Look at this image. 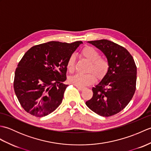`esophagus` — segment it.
Returning a JSON list of instances; mask_svg holds the SVG:
<instances>
[{"instance_id":"34e87169","label":"esophagus","mask_w":151,"mask_h":151,"mask_svg":"<svg viewBox=\"0 0 151 151\" xmlns=\"http://www.w3.org/2000/svg\"><path fill=\"white\" fill-rule=\"evenodd\" d=\"M76 87L78 89H79L80 91H83L85 89V88H84V87H80V86H76Z\"/></svg>"}]
</instances>
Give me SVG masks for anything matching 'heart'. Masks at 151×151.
<instances>
[{
  "instance_id": "b5f03b06",
  "label": "heart",
  "mask_w": 151,
  "mask_h": 151,
  "mask_svg": "<svg viewBox=\"0 0 151 151\" xmlns=\"http://www.w3.org/2000/svg\"><path fill=\"white\" fill-rule=\"evenodd\" d=\"M81 55L89 62L87 71L86 74L77 73L70 76L69 82L80 87L91 85L94 82L95 77L102 79L106 75L109 70L110 63L106 58L101 57L98 50L92 47H86L81 51ZM75 56H70L67 62V68L70 73L75 70Z\"/></svg>"
}]
</instances>
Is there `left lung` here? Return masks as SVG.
<instances>
[{
    "label": "left lung",
    "mask_w": 151,
    "mask_h": 151,
    "mask_svg": "<svg viewBox=\"0 0 151 151\" xmlns=\"http://www.w3.org/2000/svg\"><path fill=\"white\" fill-rule=\"evenodd\" d=\"M108 59L109 70L102 81L92 88V98L86 102L95 113L110 117L123 110L136 91L137 67L125 48L107 40L90 41Z\"/></svg>",
    "instance_id": "obj_1"
}]
</instances>
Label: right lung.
Listing matches in <instances>:
<instances>
[{
	"label": "right lung",
	"instance_id": "right-lung-1",
	"mask_svg": "<svg viewBox=\"0 0 151 151\" xmlns=\"http://www.w3.org/2000/svg\"><path fill=\"white\" fill-rule=\"evenodd\" d=\"M82 41H50L35 45L19 62L14 88L21 106L36 117L54 111L62 103L67 85V62Z\"/></svg>",
	"mask_w": 151,
	"mask_h": 151
}]
</instances>
